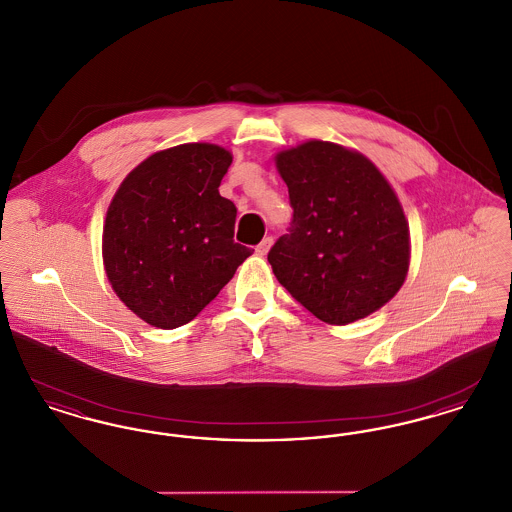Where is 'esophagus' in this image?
<instances>
[{
  "label": "esophagus",
  "mask_w": 512,
  "mask_h": 512,
  "mask_svg": "<svg viewBox=\"0 0 512 512\" xmlns=\"http://www.w3.org/2000/svg\"><path fill=\"white\" fill-rule=\"evenodd\" d=\"M272 244H274V238L272 236H267L261 244L257 245L255 247V251H257V255H267L268 249L272 247Z\"/></svg>",
  "instance_id": "esophagus-1"
}]
</instances>
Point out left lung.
Masks as SVG:
<instances>
[{
    "instance_id": "obj_1",
    "label": "left lung",
    "mask_w": 512,
    "mask_h": 512,
    "mask_svg": "<svg viewBox=\"0 0 512 512\" xmlns=\"http://www.w3.org/2000/svg\"><path fill=\"white\" fill-rule=\"evenodd\" d=\"M274 163L293 207L290 234L268 253L278 282L326 324L382 309L411 263L409 222L386 176L363 153L322 140L282 149Z\"/></svg>"
}]
</instances>
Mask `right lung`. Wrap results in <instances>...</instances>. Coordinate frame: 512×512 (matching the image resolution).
Wrapping results in <instances>:
<instances>
[{
    "label": "right lung",
    "instance_id": "add662e5",
    "mask_svg": "<svg viewBox=\"0 0 512 512\" xmlns=\"http://www.w3.org/2000/svg\"><path fill=\"white\" fill-rule=\"evenodd\" d=\"M230 163L215 144L161 149L111 199L101 240L107 280L155 328L194 320L251 255L234 242V203L219 194Z\"/></svg>",
    "mask_w": 512,
    "mask_h": 512
}]
</instances>
